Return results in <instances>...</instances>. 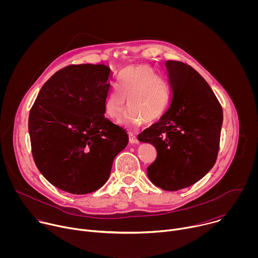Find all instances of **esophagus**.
<instances>
[{"label": "esophagus", "instance_id": "34e87169", "mask_svg": "<svg viewBox=\"0 0 258 258\" xmlns=\"http://www.w3.org/2000/svg\"><path fill=\"white\" fill-rule=\"evenodd\" d=\"M128 137H130V143L131 144H139V140H138V138L134 135V134H130L128 135Z\"/></svg>", "mask_w": 258, "mask_h": 258}]
</instances>
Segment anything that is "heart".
<instances>
[{"label":"heart","instance_id":"1","mask_svg":"<svg viewBox=\"0 0 258 258\" xmlns=\"http://www.w3.org/2000/svg\"><path fill=\"white\" fill-rule=\"evenodd\" d=\"M131 108L122 119L127 127H139L144 122L153 124L166 113L170 95L167 83L148 65L127 67L118 79L114 89L106 99V115L117 120L126 107Z\"/></svg>","mask_w":258,"mask_h":258}]
</instances>
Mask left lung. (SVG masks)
<instances>
[{"label": "left lung", "mask_w": 258, "mask_h": 258, "mask_svg": "<svg viewBox=\"0 0 258 258\" xmlns=\"http://www.w3.org/2000/svg\"><path fill=\"white\" fill-rule=\"evenodd\" d=\"M170 106L163 117L138 136L152 144L156 160L147 167L155 186L177 191L192 186L214 165L219 149L223 108L206 81L190 65L165 62Z\"/></svg>", "instance_id": "1"}]
</instances>
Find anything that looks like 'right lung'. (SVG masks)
<instances>
[{"mask_svg": "<svg viewBox=\"0 0 258 258\" xmlns=\"http://www.w3.org/2000/svg\"><path fill=\"white\" fill-rule=\"evenodd\" d=\"M112 72L104 64L69 65L42 87L29 112L34 163L56 188L84 195L107 181L127 134L105 118Z\"/></svg>", "mask_w": 258, "mask_h": 258, "instance_id": "right-lung-1", "label": "right lung"}]
</instances>
